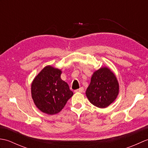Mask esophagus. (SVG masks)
<instances>
[{
    "instance_id": "esophagus-1",
    "label": "esophagus",
    "mask_w": 148,
    "mask_h": 148,
    "mask_svg": "<svg viewBox=\"0 0 148 148\" xmlns=\"http://www.w3.org/2000/svg\"><path fill=\"white\" fill-rule=\"evenodd\" d=\"M75 92H79V93H82V92H84V88H83V87H81L80 88L77 89V90H75Z\"/></svg>"
}]
</instances>
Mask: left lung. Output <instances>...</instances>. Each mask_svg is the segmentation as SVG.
<instances>
[{"label": "left lung", "mask_w": 148, "mask_h": 148, "mask_svg": "<svg viewBox=\"0 0 148 148\" xmlns=\"http://www.w3.org/2000/svg\"><path fill=\"white\" fill-rule=\"evenodd\" d=\"M119 92L117 79L108 68L95 71L86 91L90 102L99 108H105L114 101Z\"/></svg>", "instance_id": "8db88e82"}]
</instances>
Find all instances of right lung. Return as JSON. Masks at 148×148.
<instances>
[{
  "label": "right lung",
  "mask_w": 148,
  "mask_h": 148,
  "mask_svg": "<svg viewBox=\"0 0 148 148\" xmlns=\"http://www.w3.org/2000/svg\"><path fill=\"white\" fill-rule=\"evenodd\" d=\"M62 71L46 66L34 79L31 92L36 106L48 114H55L73 95L68 84L62 80Z\"/></svg>",
  "instance_id": "right-lung-1"
}]
</instances>
